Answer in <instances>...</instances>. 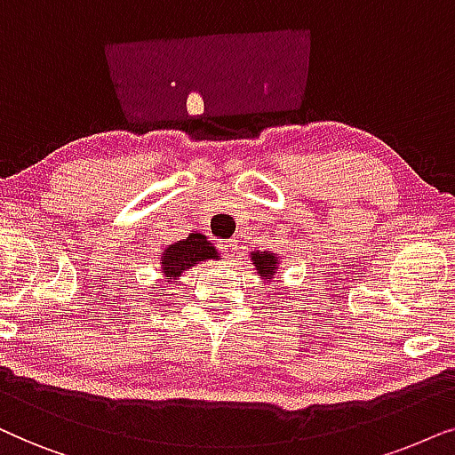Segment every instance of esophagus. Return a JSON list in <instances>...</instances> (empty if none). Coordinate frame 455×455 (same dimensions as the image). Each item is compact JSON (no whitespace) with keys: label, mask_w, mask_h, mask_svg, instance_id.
<instances>
[{"label":"esophagus","mask_w":455,"mask_h":455,"mask_svg":"<svg viewBox=\"0 0 455 455\" xmlns=\"http://www.w3.org/2000/svg\"><path fill=\"white\" fill-rule=\"evenodd\" d=\"M220 250L224 251V256L227 258H233L235 256V251H237V239H227V241H220Z\"/></svg>","instance_id":"1"}]
</instances>
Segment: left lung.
<instances>
[{"mask_svg":"<svg viewBox=\"0 0 455 455\" xmlns=\"http://www.w3.org/2000/svg\"><path fill=\"white\" fill-rule=\"evenodd\" d=\"M251 262H253V266H256L259 278H264L268 284H275L276 268H278V264H281L278 253L256 250V251H251Z\"/></svg>","mask_w":455,"mask_h":455,"instance_id":"left-lung-1","label":"left lung"}]
</instances>
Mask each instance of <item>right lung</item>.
Instances as JSON below:
<instances>
[{
    "mask_svg": "<svg viewBox=\"0 0 455 455\" xmlns=\"http://www.w3.org/2000/svg\"><path fill=\"white\" fill-rule=\"evenodd\" d=\"M205 259H220V253L210 243L205 235L196 231L187 239L177 241V243L168 245L162 251L160 270L166 276V283L174 284L185 270H189L196 264L205 262Z\"/></svg>",
    "mask_w": 455,
    "mask_h": 455,
    "instance_id": "right-lung-1",
    "label": "right lung"
}]
</instances>
